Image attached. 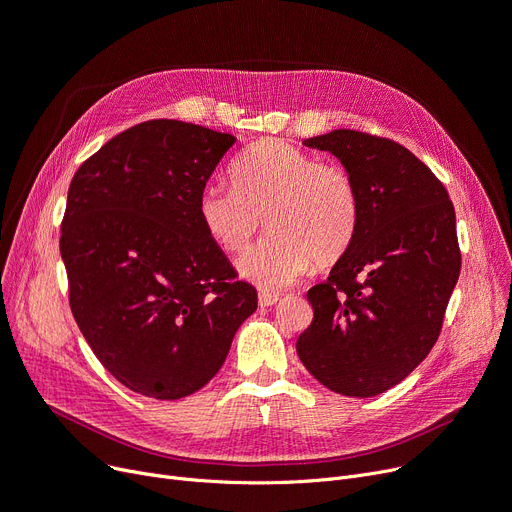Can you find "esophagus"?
<instances>
[{
  "label": "esophagus",
  "instance_id": "34e87169",
  "mask_svg": "<svg viewBox=\"0 0 512 512\" xmlns=\"http://www.w3.org/2000/svg\"><path fill=\"white\" fill-rule=\"evenodd\" d=\"M277 300H279V296H277V294H271V291H260V294H258V304H260V308H269V306L277 304Z\"/></svg>",
  "mask_w": 512,
  "mask_h": 512
}]
</instances>
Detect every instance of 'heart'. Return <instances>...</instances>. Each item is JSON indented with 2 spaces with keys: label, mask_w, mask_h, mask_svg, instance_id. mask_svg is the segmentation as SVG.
<instances>
[{
  "label": "heart",
  "mask_w": 512,
  "mask_h": 512,
  "mask_svg": "<svg viewBox=\"0 0 512 512\" xmlns=\"http://www.w3.org/2000/svg\"><path fill=\"white\" fill-rule=\"evenodd\" d=\"M233 185L208 183L198 218L225 252L248 246L264 223L271 235L237 260V273L260 289L294 285L316 264L342 258L358 231L360 200L342 166L323 164L296 145L256 143L233 166Z\"/></svg>",
  "instance_id": "b5f03b06"
}]
</instances>
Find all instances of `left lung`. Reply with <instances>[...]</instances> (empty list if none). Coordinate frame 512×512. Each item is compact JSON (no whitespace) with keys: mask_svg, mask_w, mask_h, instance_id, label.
<instances>
[{"mask_svg":"<svg viewBox=\"0 0 512 512\" xmlns=\"http://www.w3.org/2000/svg\"><path fill=\"white\" fill-rule=\"evenodd\" d=\"M304 145L342 162L360 221L327 281L308 289L314 319L296 350L331 392L371 398L406 379L437 342L460 273L454 206L392 139L335 129Z\"/></svg>","mask_w":512,"mask_h":512,"instance_id":"obj_1","label":"left lung"}]
</instances>
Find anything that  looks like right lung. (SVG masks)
Listing matches in <instances>:
<instances>
[{"mask_svg":"<svg viewBox=\"0 0 512 512\" xmlns=\"http://www.w3.org/2000/svg\"><path fill=\"white\" fill-rule=\"evenodd\" d=\"M235 137L148 120L102 145L68 187L60 254L70 310L106 371L179 400L204 387L258 308L204 231L198 196Z\"/></svg>","mask_w":512,"mask_h":512,"instance_id":"right-lung-1","label":"right lung"}]
</instances>
